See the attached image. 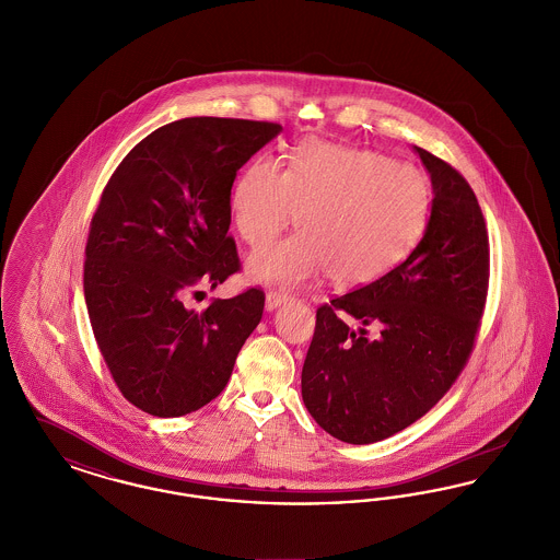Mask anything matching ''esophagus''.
<instances>
[{
    "label": "esophagus",
    "instance_id": "1",
    "mask_svg": "<svg viewBox=\"0 0 560 560\" xmlns=\"http://www.w3.org/2000/svg\"><path fill=\"white\" fill-rule=\"evenodd\" d=\"M288 302V295L285 293L279 292H268L267 293V311H277L281 304H285Z\"/></svg>",
    "mask_w": 560,
    "mask_h": 560
}]
</instances>
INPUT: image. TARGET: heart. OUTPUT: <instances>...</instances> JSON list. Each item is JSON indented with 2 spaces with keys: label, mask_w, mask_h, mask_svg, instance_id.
Listing matches in <instances>:
<instances>
[{
  "label": "heart",
  "mask_w": 560,
  "mask_h": 560,
  "mask_svg": "<svg viewBox=\"0 0 560 560\" xmlns=\"http://www.w3.org/2000/svg\"><path fill=\"white\" fill-rule=\"evenodd\" d=\"M432 210L428 178L382 153L306 140L290 167L252 161L233 190L241 240L260 247L285 231L296 212L304 231L254 252L247 277L292 288L329 272L340 288L368 285L416 249Z\"/></svg>",
  "instance_id": "obj_1"
}]
</instances>
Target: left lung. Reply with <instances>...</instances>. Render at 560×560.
Masks as SVG:
<instances>
[{
	"label": "left lung",
	"instance_id": "1",
	"mask_svg": "<svg viewBox=\"0 0 560 560\" xmlns=\"http://www.w3.org/2000/svg\"><path fill=\"white\" fill-rule=\"evenodd\" d=\"M432 185L427 233L382 279L317 311L302 399L325 432L370 445L420 420L452 388L479 329L489 240L464 176L413 147Z\"/></svg>",
	"mask_w": 560,
	"mask_h": 560
}]
</instances>
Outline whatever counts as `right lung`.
<instances>
[{
  "label": "right lung",
  "mask_w": 560,
  "mask_h": 560,
  "mask_svg": "<svg viewBox=\"0 0 560 560\" xmlns=\"http://www.w3.org/2000/svg\"><path fill=\"white\" fill-rule=\"evenodd\" d=\"M279 124L187 117L140 140L90 224L83 293L94 338L121 395L158 418L215 399L262 319L256 288L203 311L188 295L240 270L231 188Z\"/></svg>",
  "instance_id": "1"
}]
</instances>
